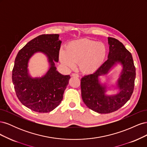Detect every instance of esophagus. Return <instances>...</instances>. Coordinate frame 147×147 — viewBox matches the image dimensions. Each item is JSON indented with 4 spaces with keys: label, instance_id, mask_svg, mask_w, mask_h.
<instances>
[{
    "label": "esophagus",
    "instance_id": "1",
    "mask_svg": "<svg viewBox=\"0 0 147 147\" xmlns=\"http://www.w3.org/2000/svg\"><path fill=\"white\" fill-rule=\"evenodd\" d=\"M72 76L73 77H77V78H78V77H79V75L78 74H72Z\"/></svg>",
    "mask_w": 147,
    "mask_h": 147
}]
</instances>
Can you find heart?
<instances>
[{
    "label": "heart",
    "mask_w": 147,
    "mask_h": 147,
    "mask_svg": "<svg viewBox=\"0 0 147 147\" xmlns=\"http://www.w3.org/2000/svg\"><path fill=\"white\" fill-rule=\"evenodd\" d=\"M107 48L105 44L89 39H81L70 43L65 51L59 53L62 63L69 68H74L79 63L83 72L90 74L98 69L105 58Z\"/></svg>",
    "instance_id": "obj_1"
}]
</instances>
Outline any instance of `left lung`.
<instances>
[{"instance_id": "obj_1", "label": "left lung", "mask_w": 147, "mask_h": 147, "mask_svg": "<svg viewBox=\"0 0 147 147\" xmlns=\"http://www.w3.org/2000/svg\"><path fill=\"white\" fill-rule=\"evenodd\" d=\"M109 53L108 59L95 72L81 79L82 97L89 109L99 113H110L118 110L129 100L134 91L136 67L131 53L118 40L108 37ZM117 62L123 66L122 74L118 81L120 90L118 94L106 96L105 86L98 82V76L107 73Z\"/></svg>"}]
</instances>
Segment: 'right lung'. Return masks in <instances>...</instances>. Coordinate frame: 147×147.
<instances>
[{
    "instance_id": "add662e5",
    "label": "right lung",
    "mask_w": 147,
    "mask_h": 147,
    "mask_svg": "<svg viewBox=\"0 0 147 147\" xmlns=\"http://www.w3.org/2000/svg\"><path fill=\"white\" fill-rule=\"evenodd\" d=\"M61 41L59 34H43L29 42L19 51L12 70V81L16 94L26 107L40 113L50 112L58 106L69 83L70 75L56 70ZM40 51L47 56L51 68L42 78H31L27 63L35 52Z\"/></svg>"
}]
</instances>
